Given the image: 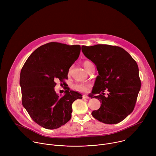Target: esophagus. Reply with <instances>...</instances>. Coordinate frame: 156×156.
Here are the masks:
<instances>
[{
	"mask_svg": "<svg viewBox=\"0 0 156 156\" xmlns=\"http://www.w3.org/2000/svg\"><path fill=\"white\" fill-rule=\"evenodd\" d=\"M90 98H89V96H87V95H85V94H84V95H83V99H89Z\"/></svg>",
	"mask_w": 156,
	"mask_h": 156,
	"instance_id": "esophagus-1",
	"label": "esophagus"
}]
</instances>
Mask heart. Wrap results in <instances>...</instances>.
Returning a JSON list of instances; mask_svg holds the SVG:
<instances>
[{"instance_id":"1","label":"heart","mask_w":156,"mask_h":156,"mask_svg":"<svg viewBox=\"0 0 156 156\" xmlns=\"http://www.w3.org/2000/svg\"><path fill=\"white\" fill-rule=\"evenodd\" d=\"M93 64L91 62L88 61V60H85L83 62V65L84 66V69L87 72L89 68H90V66ZM71 73V69H69V74H70ZM91 87V85L90 84H87V83H76L74 85V89L75 90L83 93H86L90 90V88Z\"/></svg>"}]
</instances>
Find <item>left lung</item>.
<instances>
[{"instance_id": "8db88e82", "label": "left lung", "mask_w": 156, "mask_h": 156, "mask_svg": "<svg viewBox=\"0 0 156 156\" xmlns=\"http://www.w3.org/2000/svg\"><path fill=\"white\" fill-rule=\"evenodd\" d=\"M83 54L96 65V78L92 96L101 107L92 112L94 118L104 123L122 122L134 110L141 88L139 69L136 61L123 48L107 44L83 46ZM105 90L107 97L101 95Z\"/></svg>"}]
</instances>
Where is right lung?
<instances>
[{
	"mask_svg": "<svg viewBox=\"0 0 156 156\" xmlns=\"http://www.w3.org/2000/svg\"><path fill=\"white\" fill-rule=\"evenodd\" d=\"M80 45L51 42L36 49L21 69L20 84L22 104L34 122L52 129L67 123L72 117L73 102L82 99L76 91L66 90L58 96L55 81L68 79L70 66L80 54Z\"/></svg>",
	"mask_w": 156,
	"mask_h": 156,
	"instance_id": "obj_1",
	"label": "right lung"
}]
</instances>
